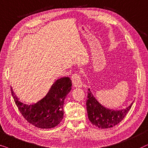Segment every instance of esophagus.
I'll return each instance as SVG.
<instances>
[{"mask_svg": "<svg viewBox=\"0 0 148 148\" xmlns=\"http://www.w3.org/2000/svg\"><path fill=\"white\" fill-rule=\"evenodd\" d=\"M72 80L73 85L76 88H80L82 87V82L81 79H80V76L78 74H74L72 76Z\"/></svg>", "mask_w": 148, "mask_h": 148, "instance_id": "34e87169", "label": "esophagus"}]
</instances>
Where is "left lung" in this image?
I'll return each mask as SVG.
<instances>
[{"instance_id": "left-lung-1", "label": "left lung", "mask_w": 148, "mask_h": 148, "mask_svg": "<svg viewBox=\"0 0 148 148\" xmlns=\"http://www.w3.org/2000/svg\"><path fill=\"white\" fill-rule=\"evenodd\" d=\"M86 99L88 118L92 125L100 129L113 127L123 121L131 109L133 102L125 109L113 110L106 108L99 103L88 88Z\"/></svg>"}]
</instances>
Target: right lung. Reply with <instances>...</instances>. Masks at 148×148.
<instances>
[{
  "mask_svg": "<svg viewBox=\"0 0 148 148\" xmlns=\"http://www.w3.org/2000/svg\"><path fill=\"white\" fill-rule=\"evenodd\" d=\"M72 89V80L61 78L54 82L46 95L36 103L26 104L19 101L11 87V94L19 112L29 123L40 129L58 125L64 118V103Z\"/></svg>",
  "mask_w": 148,
  "mask_h": 148,
  "instance_id": "add662e5",
  "label": "right lung"
}]
</instances>
